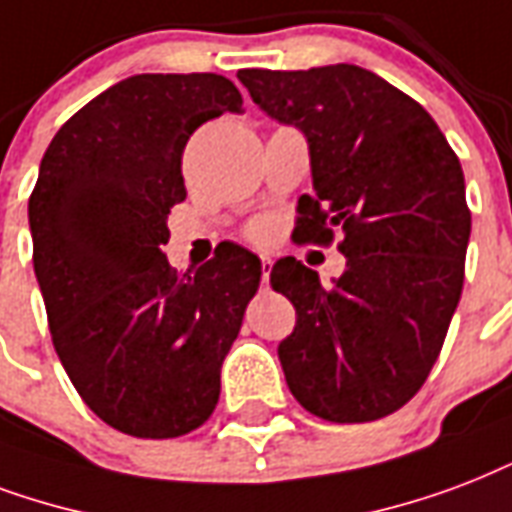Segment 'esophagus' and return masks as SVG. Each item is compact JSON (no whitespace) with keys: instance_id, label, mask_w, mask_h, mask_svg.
Here are the masks:
<instances>
[{"instance_id":"34e87169","label":"esophagus","mask_w":512,"mask_h":512,"mask_svg":"<svg viewBox=\"0 0 512 512\" xmlns=\"http://www.w3.org/2000/svg\"><path fill=\"white\" fill-rule=\"evenodd\" d=\"M260 265H263V282H268V273H271V255H260Z\"/></svg>"}]
</instances>
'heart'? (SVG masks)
I'll list each match as a JSON object with an SVG mask.
<instances>
[{"label": "heart", "mask_w": 512, "mask_h": 512, "mask_svg": "<svg viewBox=\"0 0 512 512\" xmlns=\"http://www.w3.org/2000/svg\"><path fill=\"white\" fill-rule=\"evenodd\" d=\"M265 233V225H255V228H252V236H263Z\"/></svg>", "instance_id": "b5f03b06"}]
</instances>
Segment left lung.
<instances>
[{"label": "left lung", "instance_id": "1", "mask_svg": "<svg viewBox=\"0 0 512 512\" xmlns=\"http://www.w3.org/2000/svg\"><path fill=\"white\" fill-rule=\"evenodd\" d=\"M239 80L265 115L306 136L314 195H300L292 239L338 233L346 257L333 287L295 257L271 268L298 314L279 343L287 386L335 424L389 416L427 381L462 298V163L419 101L362 66L241 69Z\"/></svg>", "mask_w": 512, "mask_h": 512}]
</instances>
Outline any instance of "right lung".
<instances>
[{"label": "right lung", "instance_id": "1", "mask_svg": "<svg viewBox=\"0 0 512 512\" xmlns=\"http://www.w3.org/2000/svg\"><path fill=\"white\" fill-rule=\"evenodd\" d=\"M241 104L222 74H134L69 117L39 163L29 228L53 346L85 405L134 438L212 416L260 287V257L233 241L195 271L163 255L187 139Z\"/></svg>", "mask_w": 512, "mask_h": 512}]
</instances>
